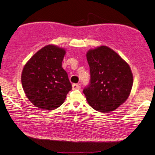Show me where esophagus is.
<instances>
[{"label": "esophagus", "instance_id": "34e87169", "mask_svg": "<svg viewBox=\"0 0 155 155\" xmlns=\"http://www.w3.org/2000/svg\"><path fill=\"white\" fill-rule=\"evenodd\" d=\"M81 88V87L79 85H78V84H72V89L73 90H75V89H79Z\"/></svg>", "mask_w": 155, "mask_h": 155}]
</instances>
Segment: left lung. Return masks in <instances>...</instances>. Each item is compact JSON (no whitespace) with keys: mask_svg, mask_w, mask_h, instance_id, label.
Returning <instances> with one entry per match:
<instances>
[{"mask_svg":"<svg viewBox=\"0 0 155 155\" xmlns=\"http://www.w3.org/2000/svg\"><path fill=\"white\" fill-rule=\"evenodd\" d=\"M86 56L91 75L89 85L83 89L87 102L100 112L114 110L131 93L134 78L130 67L107 46L89 49Z\"/></svg>","mask_w":155,"mask_h":155,"instance_id":"8db88e82","label":"left lung"}]
</instances>
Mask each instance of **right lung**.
I'll use <instances>...</instances> for the list:
<instances>
[{"label": "right lung", "instance_id": "obj_1", "mask_svg": "<svg viewBox=\"0 0 155 155\" xmlns=\"http://www.w3.org/2000/svg\"><path fill=\"white\" fill-rule=\"evenodd\" d=\"M66 50L48 45L38 51L25 66L21 84L26 97L37 108L51 110L64 103L72 89L61 66Z\"/></svg>", "mask_w": 155, "mask_h": 155}]
</instances>
